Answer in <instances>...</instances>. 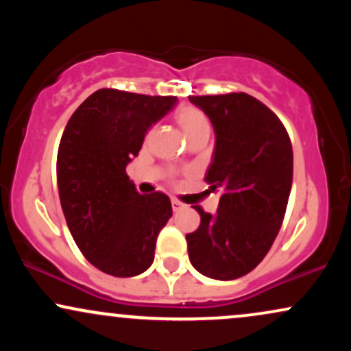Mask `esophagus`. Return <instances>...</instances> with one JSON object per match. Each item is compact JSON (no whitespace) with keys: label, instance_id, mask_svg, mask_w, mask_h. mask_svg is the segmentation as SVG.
Listing matches in <instances>:
<instances>
[{"label":"esophagus","instance_id":"1","mask_svg":"<svg viewBox=\"0 0 351 351\" xmlns=\"http://www.w3.org/2000/svg\"><path fill=\"white\" fill-rule=\"evenodd\" d=\"M171 208H173V211H175V213H178V211H181V209L184 208V204L181 203V201H178V199H175V198H173V199H171Z\"/></svg>","mask_w":351,"mask_h":351}]
</instances>
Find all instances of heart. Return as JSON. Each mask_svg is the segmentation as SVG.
Masks as SVG:
<instances>
[{
	"label": "heart",
	"instance_id": "1",
	"mask_svg": "<svg viewBox=\"0 0 351 351\" xmlns=\"http://www.w3.org/2000/svg\"><path fill=\"white\" fill-rule=\"evenodd\" d=\"M176 120H178L180 127L183 128V132L189 136L195 132L201 130V128H209V122L206 115L196 107H183L176 112Z\"/></svg>",
	"mask_w": 351,
	"mask_h": 351
}]
</instances>
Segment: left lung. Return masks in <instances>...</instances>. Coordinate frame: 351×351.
Segmentation results:
<instances>
[{"label":"left lung","instance_id":"8db88e82","mask_svg":"<svg viewBox=\"0 0 351 351\" xmlns=\"http://www.w3.org/2000/svg\"><path fill=\"white\" fill-rule=\"evenodd\" d=\"M189 102L211 120L216 134L209 191L219 193L215 215L186 234L193 267L217 280L249 274L276 239L292 188L293 153L284 123L261 100L244 92L193 95Z\"/></svg>","mask_w":351,"mask_h":351}]
</instances>
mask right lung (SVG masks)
Returning <instances> with one entry per match:
<instances>
[{"instance_id": "1", "label": "right lung", "mask_w": 351, "mask_h": 351, "mask_svg": "<svg viewBox=\"0 0 351 351\" xmlns=\"http://www.w3.org/2000/svg\"><path fill=\"white\" fill-rule=\"evenodd\" d=\"M176 104L173 95L99 88L64 128L58 152V188L66 223L84 257L114 277L147 271L158 232L171 217L163 193L140 195L127 165L145 134Z\"/></svg>"}]
</instances>
